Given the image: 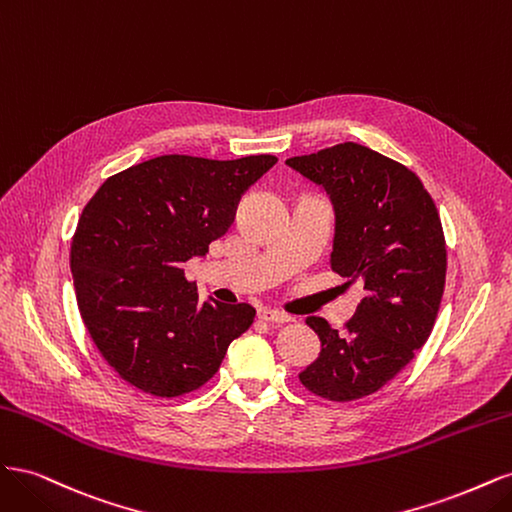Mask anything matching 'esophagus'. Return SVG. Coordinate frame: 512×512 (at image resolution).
<instances>
[{
	"mask_svg": "<svg viewBox=\"0 0 512 512\" xmlns=\"http://www.w3.org/2000/svg\"><path fill=\"white\" fill-rule=\"evenodd\" d=\"M258 318L265 320V322H273V324H282V322L290 320V316H286L284 312H277V309H269V307H260Z\"/></svg>",
	"mask_w": 512,
	"mask_h": 512,
	"instance_id": "esophagus-1",
	"label": "esophagus"
}]
</instances>
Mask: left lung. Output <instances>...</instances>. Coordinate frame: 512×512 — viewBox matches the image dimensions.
Masks as SVG:
<instances>
[{
	"mask_svg": "<svg viewBox=\"0 0 512 512\" xmlns=\"http://www.w3.org/2000/svg\"><path fill=\"white\" fill-rule=\"evenodd\" d=\"M286 164L331 194V269L363 290L342 331L318 316L305 320L322 348L299 380L322 399H361L389 384L436 324L446 282L440 213L408 166L359 143H339Z\"/></svg>",
	"mask_w": 512,
	"mask_h": 512,
	"instance_id": "obj_1",
	"label": "left lung"
}]
</instances>
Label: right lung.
Masks as SVG:
<instances>
[{
	"instance_id": "1",
	"label": "right lung",
	"mask_w": 512,
	"mask_h": 512,
	"mask_svg": "<svg viewBox=\"0 0 512 512\" xmlns=\"http://www.w3.org/2000/svg\"><path fill=\"white\" fill-rule=\"evenodd\" d=\"M275 156H160L108 177L76 224L70 269L85 327L121 380L156 397L207 384L256 309L198 299L183 262L226 235Z\"/></svg>"
}]
</instances>
